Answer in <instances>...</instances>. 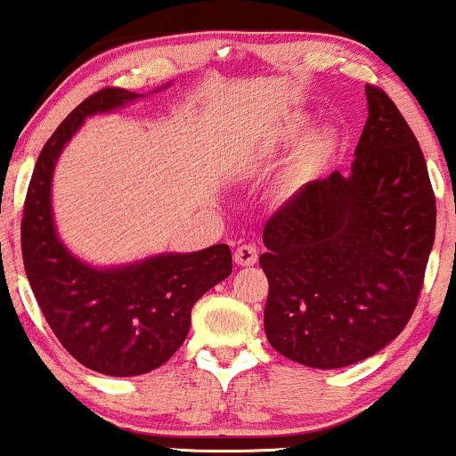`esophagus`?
<instances>
[{"mask_svg": "<svg viewBox=\"0 0 456 456\" xmlns=\"http://www.w3.org/2000/svg\"><path fill=\"white\" fill-rule=\"evenodd\" d=\"M256 260H258V252H256L254 245L243 243L234 249V263L241 265V267H252V265H256Z\"/></svg>", "mask_w": 456, "mask_h": 456, "instance_id": "34e87169", "label": "esophagus"}]
</instances>
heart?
<instances>
[{
  "mask_svg": "<svg viewBox=\"0 0 456 456\" xmlns=\"http://www.w3.org/2000/svg\"><path fill=\"white\" fill-rule=\"evenodd\" d=\"M304 120H295L293 125H289V137H295L301 131ZM331 148H334V137L330 131H316L304 140V144L299 146L295 155L293 163V181H304L310 174H314L321 167L327 157H330Z\"/></svg>",
  "mask_w": 456,
  "mask_h": 456,
  "instance_id": "obj_1",
  "label": "heart"
}]
</instances>
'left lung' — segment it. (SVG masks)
Here are the masks:
<instances>
[{
    "label": "left lung",
    "mask_w": 456,
    "mask_h": 456,
    "mask_svg": "<svg viewBox=\"0 0 456 456\" xmlns=\"http://www.w3.org/2000/svg\"><path fill=\"white\" fill-rule=\"evenodd\" d=\"M368 120L349 176L305 183L265 224V331L310 368L375 355L405 330L435 241V193L416 135L366 86Z\"/></svg>",
    "instance_id": "8db88e82"
}]
</instances>
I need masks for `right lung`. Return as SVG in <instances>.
I'll use <instances>...</instances> for the list:
<instances>
[{
	"label": "right lung",
	"instance_id": "1",
	"mask_svg": "<svg viewBox=\"0 0 456 456\" xmlns=\"http://www.w3.org/2000/svg\"><path fill=\"white\" fill-rule=\"evenodd\" d=\"M133 99L125 88H103L64 118L40 151L21 219L25 273L55 338L79 364L111 377L144 375L170 360L187 338L193 304L232 273L224 243L110 271L79 263L60 243L51 217L60 152L86 116Z\"/></svg>",
	"mask_w": 456,
	"mask_h": 456
}]
</instances>
